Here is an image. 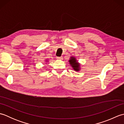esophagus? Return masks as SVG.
<instances>
[{
    "mask_svg": "<svg viewBox=\"0 0 124 124\" xmlns=\"http://www.w3.org/2000/svg\"><path fill=\"white\" fill-rule=\"evenodd\" d=\"M56 59H57V60H62L63 59V57H57Z\"/></svg>",
    "mask_w": 124,
    "mask_h": 124,
    "instance_id": "obj_1",
    "label": "esophagus"
}]
</instances>
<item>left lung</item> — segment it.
Here are the masks:
<instances>
[{"label": "left lung", "mask_w": 124, "mask_h": 124, "mask_svg": "<svg viewBox=\"0 0 124 124\" xmlns=\"http://www.w3.org/2000/svg\"><path fill=\"white\" fill-rule=\"evenodd\" d=\"M69 64L72 69L76 71H79L80 70V64L78 62L76 58L74 56H71L69 60Z\"/></svg>", "instance_id": "1"}]
</instances>
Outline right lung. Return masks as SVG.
<instances>
[{
	"mask_svg": "<svg viewBox=\"0 0 124 124\" xmlns=\"http://www.w3.org/2000/svg\"><path fill=\"white\" fill-rule=\"evenodd\" d=\"M48 61V59H46V60H45V62H47Z\"/></svg>",
	"mask_w": 124,
	"mask_h": 124,
	"instance_id": "obj_1",
	"label": "right lung"
}]
</instances>
